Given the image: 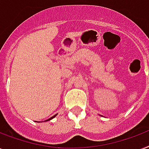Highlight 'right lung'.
<instances>
[{
    "label": "right lung",
    "instance_id": "obj_1",
    "mask_svg": "<svg viewBox=\"0 0 149 149\" xmlns=\"http://www.w3.org/2000/svg\"><path fill=\"white\" fill-rule=\"evenodd\" d=\"M55 116H56V115L53 116H52V117H51V118H50V119H48V120H52V119H53V118H54V117H55Z\"/></svg>",
    "mask_w": 149,
    "mask_h": 149
}]
</instances>
